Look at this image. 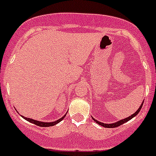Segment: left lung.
Instances as JSON below:
<instances>
[{"mask_svg": "<svg viewBox=\"0 0 156 156\" xmlns=\"http://www.w3.org/2000/svg\"><path fill=\"white\" fill-rule=\"evenodd\" d=\"M142 105H143V103L141 105H140V108L137 109V111L136 112H134V113L133 114V115H131L130 116L127 117V118H126V119H122V120L120 121H118V122H115V123H111V124H106V123H103V122H99V121L96 120V119H94V118H92V119H94V120L95 121V122H97V123H98L99 125H101V126H104V127H106V128H115V127H117V126H120V125L123 124V123H125L126 122H127V121H129V119H131L132 118H133V117L135 116V115H137V114H138V112H140V110L141 109V108H142Z\"/></svg>", "mask_w": 156, "mask_h": 156, "instance_id": "left-lung-1", "label": "left lung"}]
</instances>
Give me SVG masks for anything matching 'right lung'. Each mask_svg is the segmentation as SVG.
Listing matches in <instances>:
<instances>
[{"label":"right lung","mask_w":156,"mask_h":156,"mask_svg":"<svg viewBox=\"0 0 156 156\" xmlns=\"http://www.w3.org/2000/svg\"><path fill=\"white\" fill-rule=\"evenodd\" d=\"M65 116H66V115H63L61 119H58V120H56L55 122H40V121H37V120H34V119H30V118H26V117L23 116V118H24L25 119H27V121H29V122H32V123H34V124L37 125V126H43V127H46V126H55V124H57V123H58L60 121L62 120L63 119L65 118Z\"/></svg>","instance_id":"obj_1"}]
</instances>
